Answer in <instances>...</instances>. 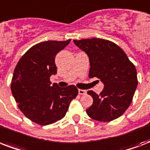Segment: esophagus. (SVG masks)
Here are the masks:
<instances>
[{
    "label": "esophagus",
    "mask_w": 150,
    "mask_h": 150,
    "mask_svg": "<svg viewBox=\"0 0 150 150\" xmlns=\"http://www.w3.org/2000/svg\"><path fill=\"white\" fill-rule=\"evenodd\" d=\"M86 93V91L84 89H79V94L80 95H85Z\"/></svg>",
    "instance_id": "1"
}]
</instances>
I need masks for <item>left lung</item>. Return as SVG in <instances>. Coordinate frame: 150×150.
I'll return each mask as SVG.
<instances>
[{
  "label": "left lung",
  "instance_id": "left-lung-1",
  "mask_svg": "<svg viewBox=\"0 0 150 150\" xmlns=\"http://www.w3.org/2000/svg\"><path fill=\"white\" fill-rule=\"evenodd\" d=\"M74 43L89 57V77L97 78L104 85L99 95L93 90L87 92L93 99L87 114L103 122L118 118L130 106L137 87L135 65L124 50L111 41L93 38L74 40Z\"/></svg>",
  "mask_w": 150,
  "mask_h": 150
}]
</instances>
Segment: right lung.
<instances>
[{"label": "right lung", "instance_id": "obj_1", "mask_svg": "<svg viewBox=\"0 0 150 150\" xmlns=\"http://www.w3.org/2000/svg\"><path fill=\"white\" fill-rule=\"evenodd\" d=\"M65 41H44L32 47L20 58L13 74L11 89L18 108L26 117L40 125L55 123L65 116L79 91L75 86H50L57 74L55 57L68 45Z\"/></svg>", "mask_w": 150, "mask_h": 150}]
</instances>
